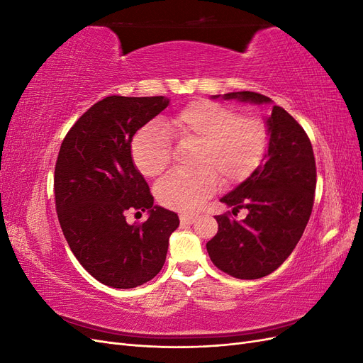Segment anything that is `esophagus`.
I'll use <instances>...</instances> for the list:
<instances>
[{
    "mask_svg": "<svg viewBox=\"0 0 363 363\" xmlns=\"http://www.w3.org/2000/svg\"><path fill=\"white\" fill-rule=\"evenodd\" d=\"M195 219H196V215H188V213L180 215V223L182 224H194Z\"/></svg>",
    "mask_w": 363,
    "mask_h": 363,
    "instance_id": "1",
    "label": "esophagus"
}]
</instances>
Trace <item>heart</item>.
<instances>
[{"label": "heart", "instance_id": "b5f03b06", "mask_svg": "<svg viewBox=\"0 0 363 363\" xmlns=\"http://www.w3.org/2000/svg\"><path fill=\"white\" fill-rule=\"evenodd\" d=\"M169 136L196 142L191 171H175L157 183L156 196L164 207L195 212L218 186V175L236 182L255 171L268 150L267 125L239 118L233 108L207 100L194 101L162 121L142 128L131 142V157L140 174L156 177L168 167Z\"/></svg>", "mask_w": 363, "mask_h": 363}]
</instances>
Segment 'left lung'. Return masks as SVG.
Wrapping results in <instances>:
<instances>
[{"label":"left lung","instance_id":"1","mask_svg":"<svg viewBox=\"0 0 363 363\" xmlns=\"http://www.w3.org/2000/svg\"><path fill=\"white\" fill-rule=\"evenodd\" d=\"M218 98L272 104L265 119L269 136L265 163L221 199L233 213L244 207L248 215L240 221L216 216L218 233L206 244L216 268L236 279L255 280L276 271L303 236L316 188L313 150L303 127L271 98L250 91L212 95V100Z\"/></svg>","mask_w":363,"mask_h":363}]
</instances>
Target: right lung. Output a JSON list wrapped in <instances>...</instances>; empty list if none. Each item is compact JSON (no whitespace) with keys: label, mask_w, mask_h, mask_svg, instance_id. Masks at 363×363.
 Listing matches in <instances>:
<instances>
[{"label":"right lung","mask_w":363,"mask_h":363,"mask_svg":"<svg viewBox=\"0 0 363 363\" xmlns=\"http://www.w3.org/2000/svg\"><path fill=\"white\" fill-rule=\"evenodd\" d=\"M168 104L167 96H106L62 142L54 171L62 232L82 267L107 286L130 289L156 277L180 224L177 213L155 204L131 157L136 131ZM130 208L147 210V221L128 225Z\"/></svg>","instance_id":"1"}]
</instances>
